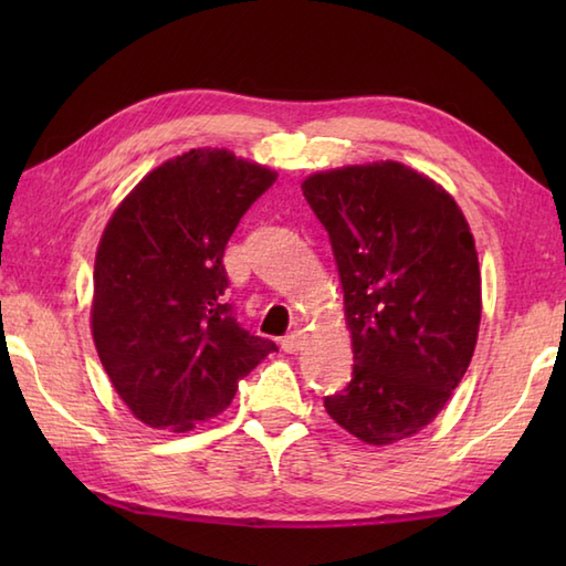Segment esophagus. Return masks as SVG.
Listing matches in <instances>:
<instances>
[{
	"label": "esophagus",
	"mask_w": 566,
	"mask_h": 566,
	"mask_svg": "<svg viewBox=\"0 0 566 566\" xmlns=\"http://www.w3.org/2000/svg\"><path fill=\"white\" fill-rule=\"evenodd\" d=\"M304 345V331H292L290 335L282 338V350L284 353H298Z\"/></svg>",
	"instance_id": "obj_1"
}]
</instances>
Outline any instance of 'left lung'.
Returning a JSON list of instances; mask_svg holds the SVG:
<instances>
[{"mask_svg":"<svg viewBox=\"0 0 566 566\" xmlns=\"http://www.w3.org/2000/svg\"><path fill=\"white\" fill-rule=\"evenodd\" d=\"M328 231L353 338V379L328 416L367 444L423 430L472 363L482 321L474 238L457 201L401 163L304 179Z\"/></svg>","mask_w":566,"mask_h":566,"instance_id":"1","label":"left lung"}]
</instances>
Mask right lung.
<instances>
[{
    "label": "right lung",
    "instance_id": "right-lung-1",
    "mask_svg": "<svg viewBox=\"0 0 566 566\" xmlns=\"http://www.w3.org/2000/svg\"><path fill=\"white\" fill-rule=\"evenodd\" d=\"M276 175L228 150L163 163L106 223L94 260L92 335L143 423L185 432L221 413L276 345L228 304L223 250Z\"/></svg>",
    "mask_w": 566,
    "mask_h": 566
}]
</instances>
